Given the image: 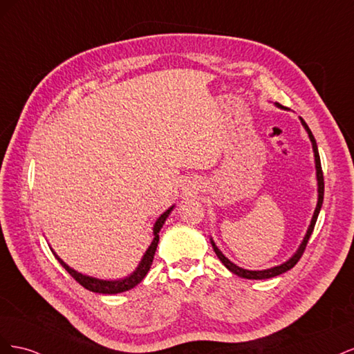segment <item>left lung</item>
Returning <instances> with one entry per match:
<instances>
[{
  "mask_svg": "<svg viewBox=\"0 0 354 354\" xmlns=\"http://www.w3.org/2000/svg\"><path fill=\"white\" fill-rule=\"evenodd\" d=\"M276 106H277V108L283 109L279 103H276ZM299 121H301V125L304 127V130L307 131L310 142H312V147H313L315 168H316V180H317V203H316V208H315V212H313V217H312V220H310L307 232H306V234H304V238H303L301 243H299V246L297 248V251H295L291 257H289V259H288L286 261H283V263L279 264V266H274V267H270V269H264V270H248V269H242V267H239V266H236L234 263H232V261L227 259V257L224 255V254L218 250V246L216 245V242H214V239L209 238V242H211V245H212V250H214V252L217 254L220 261H221L224 266H226L232 273L238 274L239 277H243V279H270V277L279 276V274H282V273H285V272H288V270H291L292 267L297 264V261H298L299 259H301V255H303V252H304V250H306V245H307L310 236H312V233H313V229H315V224H316L317 216H319V212H320V208H322V203H324V187H325V185H324V173H322V165H320V158H319L317 145H316V140H315V137H313L312 131H310V128H308V125L304 122L303 118H299Z\"/></svg>",
  "mask_w": 354,
  "mask_h": 354,
  "instance_id": "8db88e82",
  "label": "left lung"
}]
</instances>
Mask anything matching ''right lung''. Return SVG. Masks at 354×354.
I'll return each mask as SVG.
<instances>
[{"label": "right lung", "mask_w": 354, "mask_h": 354, "mask_svg": "<svg viewBox=\"0 0 354 354\" xmlns=\"http://www.w3.org/2000/svg\"><path fill=\"white\" fill-rule=\"evenodd\" d=\"M174 209V205H171L165 212L160 214V216L156 218L155 224H153V241L151 242V245H149V248L146 250V252L143 254L140 263H138V266L136 267V270L128 274L125 277H122V279H115V281H109V279H99V277H93V276H88V274H82L80 273L78 270L72 269V267H69L65 261H63L60 257L53 251V254H55L56 259L59 260V263L65 267L66 272L73 277L75 281L80 282L85 289H88V291L91 292H97V294H120V292H125L128 291V289L134 288L136 285L140 283L145 276L147 274L149 269H151L152 266V261H153V255H155V251H156V246H158V242H159V230L162 229L165 220L168 218L169 212Z\"/></svg>", "instance_id": "1"}]
</instances>
